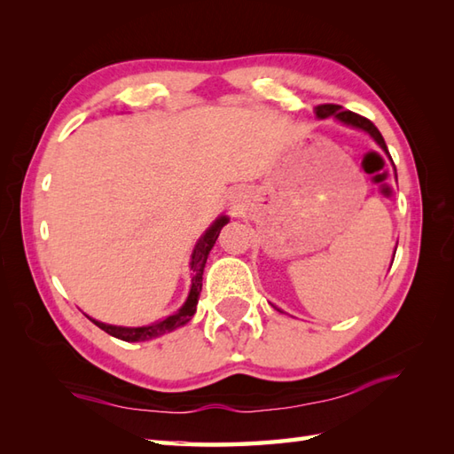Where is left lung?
<instances>
[{"label": "left lung", "mask_w": 454, "mask_h": 454, "mask_svg": "<svg viewBox=\"0 0 454 454\" xmlns=\"http://www.w3.org/2000/svg\"><path fill=\"white\" fill-rule=\"evenodd\" d=\"M314 111H316V114H317V117H320V119H325V117H330V114H333V117H335L337 121H341V122H345V124H351V127H355V129H361V130H364V132H369L371 137L376 140V144H379V146L388 153L387 142H384L380 130L376 129L369 119H364V117H361V114H356V113H353V111H343V109L340 107V105H333V103L317 105V107H316Z\"/></svg>", "instance_id": "8db88e82"}]
</instances>
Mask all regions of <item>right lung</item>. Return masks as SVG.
<instances>
[{
  "instance_id": "add662e5",
  "label": "right lung",
  "mask_w": 454,
  "mask_h": 454,
  "mask_svg": "<svg viewBox=\"0 0 454 454\" xmlns=\"http://www.w3.org/2000/svg\"><path fill=\"white\" fill-rule=\"evenodd\" d=\"M228 222L226 216H220L215 224H212L207 234L199 239V244L195 247V252H192V262H191V269H192V286H191V293L187 302L179 308V312H176L173 316H168L166 320H161L158 324H152V325H144V327H119V325H109V324H101L98 320H90L101 327L103 332H107L109 335L117 337V340L122 341H146L152 340V337H158L168 333L171 330H176V327L187 324L192 314L197 310V302H199V294H200V288H202V271H205V263H207V257L208 252L212 249V246L216 244L218 234L222 226H224Z\"/></svg>"
}]
</instances>
